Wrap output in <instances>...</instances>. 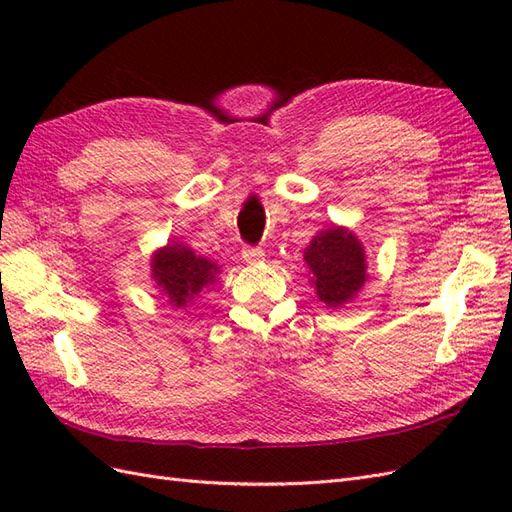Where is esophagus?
<instances>
[{"mask_svg": "<svg viewBox=\"0 0 512 512\" xmlns=\"http://www.w3.org/2000/svg\"><path fill=\"white\" fill-rule=\"evenodd\" d=\"M241 258L243 262H247V265H260V262L265 260V252H262L260 247H245L241 252Z\"/></svg>", "mask_w": 512, "mask_h": 512, "instance_id": "obj_1", "label": "esophagus"}]
</instances>
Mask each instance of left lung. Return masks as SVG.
<instances>
[{
	"mask_svg": "<svg viewBox=\"0 0 512 512\" xmlns=\"http://www.w3.org/2000/svg\"><path fill=\"white\" fill-rule=\"evenodd\" d=\"M309 284L318 299L337 309L350 303L367 282V258L361 239L346 226L320 230L303 252Z\"/></svg>",
	"mask_w": 512,
	"mask_h": 512,
	"instance_id": "1",
	"label": "left lung"
}]
</instances>
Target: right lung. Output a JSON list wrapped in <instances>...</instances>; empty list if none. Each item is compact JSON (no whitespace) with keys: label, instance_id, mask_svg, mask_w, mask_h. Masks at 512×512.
<instances>
[{"label":"right lung","instance_id":"obj_1","mask_svg":"<svg viewBox=\"0 0 512 512\" xmlns=\"http://www.w3.org/2000/svg\"><path fill=\"white\" fill-rule=\"evenodd\" d=\"M220 265L205 256H196L192 247L170 241L151 254V280L158 294L175 309L190 307L205 288L218 282Z\"/></svg>","mask_w":512,"mask_h":512}]
</instances>
